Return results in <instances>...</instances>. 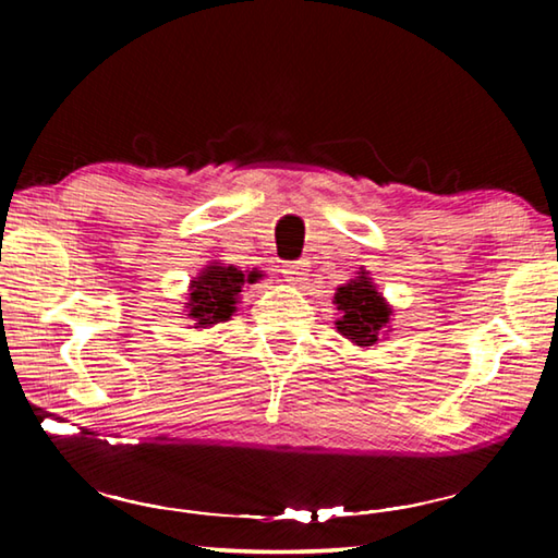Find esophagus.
Instances as JSON below:
<instances>
[{
	"label": "esophagus",
	"mask_w": 558,
	"mask_h": 558,
	"mask_svg": "<svg viewBox=\"0 0 558 558\" xmlns=\"http://www.w3.org/2000/svg\"><path fill=\"white\" fill-rule=\"evenodd\" d=\"M307 268H310V263H307L305 258H300V260H288V263H282V266H280V272H282V276H286V280H290V282H300V280H305V276H307Z\"/></svg>",
	"instance_id": "obj_1"
}]
</instances>
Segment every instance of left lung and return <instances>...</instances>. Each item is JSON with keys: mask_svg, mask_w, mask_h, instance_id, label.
<instances>
[{"mask_svg": "<svg viewBox=\"0 0 558 558\" xmlns=\"http://www.w3.org/2000/svg\"><path fill=\"white\" fill-rule=\"evenodd\" d=\"M337 310H342V319L337 329L347 339H352L359 347H372L379 339V329L386 327L391 315V307L386 305L384 298L364 276L352 280L349 286L337 290Z\"/></svg>", "mask_w": 558, "mask_h": 558, "instance_id": "8db88e82", "label": "left lung"}]
</instances>
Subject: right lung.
Instances as JSON below:
<instances>
[{
	"label": "right lung",
	"instance_id": "1",
	"mask_svg": "<svg viewBox=\"0 0 558 558\" xmlns=\"http://www.w3.org/2000/svg\"><path fill=\"white\" fill-rule=\"evenodd\" d=\"M258 278V270L243 272L235 266H209L199 278L192 280V292L186 302L189 317H194L199 327L226 323L233 315L235 298H239L243 282H256Z\"/></svg>",
	"mask_w": 558,
	"mask_h": 558
}]
</instances>
